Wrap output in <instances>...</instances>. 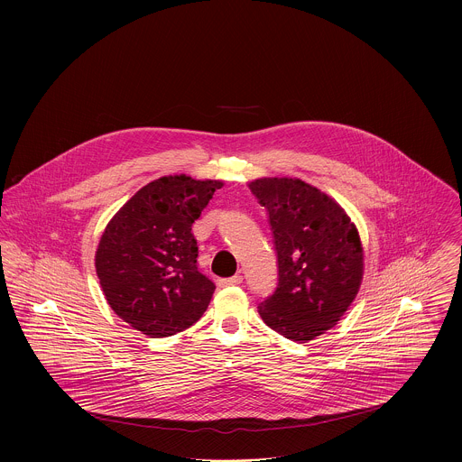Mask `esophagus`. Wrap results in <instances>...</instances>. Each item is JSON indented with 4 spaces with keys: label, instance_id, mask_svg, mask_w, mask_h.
<instances>
[{
    "label": "esophagus",
    "instance_id": "esophagus-1",
    "mask_svg": "<svg viewBox=\"0 0 462 462\" xmlns=\"http://www.w3.org/2000/svg\"><path fill=\"white\" fill-rule=\"evenodd\" d=\"M242 282V275H234V277H226V279H218L217 281V284L220 287H226V286H239Z\"/></svg>",
    "mask_w": 462,
    "mask_h": 462
}]
</instances>
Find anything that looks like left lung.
I'll list each match as a JSON object with an SVG mask.
<instances>
[{
	"label": "left lung",
	"instance_id": "8db88e82",
	"mask_svg": "<svg viewBox=\"0 0 462 462\" xmlns=\"http://www.w3.org/2000/svg\"><path fill=\"white\" fill-rule=\"evenodd\" d=\"M247 185L268 211L279 262L277 289L258 311L270 329L308 343L334 328L358 294V230L334 199L300 178H256Z\"/></svg>",
	"mask_w": 462,
	"mask_h": 462
}]
</instances>
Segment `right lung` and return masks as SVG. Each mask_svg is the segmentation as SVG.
Here are the masks:
<instances>
[{"instance_id":"obj_1","label":"right lung","mask_w":462,"mask_h":462,"mask_svg":"<svg viewBox=\"0 0 462 462\" xmlns=\"http://www.w3.org/2000/svg\"><path fill=\"white\" fill-rule=\"evenodd\" d=\"M223 187L221 180L161 176L110 218L95 253L109 307L151 337L194 326L215 284L198 270L192 223Z\"/></svg>"}]
</instances>
